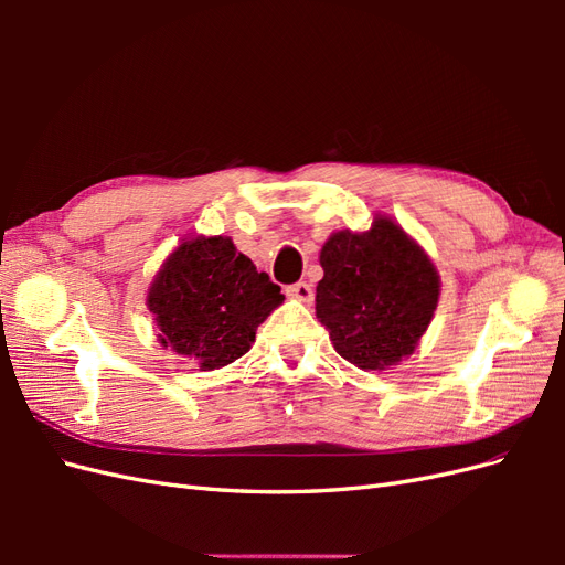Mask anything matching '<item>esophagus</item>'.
Wrapping results in <instances>:
<instances>
[{
	"instance_id": "esophagus-1",
	"label": "esophagus",
	"mask_w": 565,
	"mask_h": 565,
	"mask_svg": "<svg viewBox=\"0 0 565 565\" xmlns=\"http://www.w3.org/2000/svg\"><path fill=\"white\" fill-rule=\"evenodd\" d=\"M287 297H292V299H297V301H303V303H311L313 301V287L309 285V282H295V285H289L287 289Z\"/></svg>"
}]
</instances>
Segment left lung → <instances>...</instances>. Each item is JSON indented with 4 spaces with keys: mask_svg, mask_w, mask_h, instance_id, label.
Returning a JSON list of instances; mask_svg holds the SVG:
<instances>
[{
    "mask_svg": "<svg viewBox=\"0 0 565 565\" xmlns=\"http://www.w3.org/2000/svg\"><path fill=\"white\" fill-rule=\"evenodd\" d=\"M316 316L337 353L361 370L413 355L438 306L440 280L426 252L386 216L365 233L337 231L320 249Z\"/></svg>",
    "mask_w": 565,
    "mask_h": 565,
    "instance_id": "8db88e82",
    "label": "left lung"
}]
</instances>
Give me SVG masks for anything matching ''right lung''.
<instances>
[{"label": "right lung", "mask_w": 565, "mask_h": 565, "mask_svg": "<svg viewBox=\"0 0 565 565\" xmlns=\"http://www.w3.org/2000/svg\"><path fill=\"white\" fill-rule=\"evenodd\" d=\"M285 301L231 237H191L167 256L148 289L160 344L200 370H218L249 351L256 328Z\"/></svg>", "instance_id": "obj_1"}]
</instances>
